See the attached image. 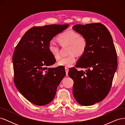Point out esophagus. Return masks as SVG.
Returning <instances> with one entry per match:
<instances>
[{
	"mask_svg": "<svg viewBox=\"0 0 125 125\" xmlns=\"http://www.w3.org/2000/svg\"><path fill=\"white\" fill-rule=\"evenodd\" d=\"M65 71H66V75H68V71H69V68L67 67L65 68Z\"/></svg>",
	"mask_w": 125,
	"mask_h": 125,
	"instance_id": "1",
	"label": "esophagus"
}]
</instances>
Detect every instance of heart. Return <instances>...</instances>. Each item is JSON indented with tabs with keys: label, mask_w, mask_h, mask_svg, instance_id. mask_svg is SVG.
Returning a JSON list of instances; mask_svg holds the SVG:
<instances>
[{
	"label": "heart",
	"mask_w": 125,
	"mask_h": 125,
	"mask_svg": "<svg viewBox=\"0 0 125 125\" xmlns=\"http://www.w3.org/2000/svg\"><path fill=\"white\" fill-rule=\"evenodd\" d=\"M57 40L61 46L69 45V55L63 57L58 62L59 66L70 67L76 61L75 55H81L85 52L88 42L85 37L72 30H69L62 33L57 37ZM48 50L51 54L56 59L60 57L59 45L53 41L48 44Z\"/></svg>",
	"instance_id": "b5f03b06"
}]
</instances>
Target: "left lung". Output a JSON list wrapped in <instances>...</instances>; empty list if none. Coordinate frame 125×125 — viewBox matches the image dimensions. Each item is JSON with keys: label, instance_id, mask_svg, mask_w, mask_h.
Returning a JSON list of instances; mask_svg holds the SVG:
<instances>
[{"label": "left lung", "instance_id": "1", "mask_svg": "<svg viewBox=\"0 0 125 125\" xmlns=\"http://www.w3.org/2000/svg\"><path fill=\"white\" fill-rule=\"evenodd\" d=\"M74 31L84 36L88 44L76 67L70 68L69 76L74 81L73 95L79 104L92 105L103 100L110 91L117 68V56L112 37L101 23L76 24Z\"/></svg>", "mask_w": 125, "mask_h": 125}]
</instances>
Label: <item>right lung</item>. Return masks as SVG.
Masks as SVG:
<instances>
[{
	"label": "right lung",
	"mask_w": 125,
	"mask_h": 125,
	"mask_svg": "<svg viewBox=\"0 0 125 125\" xmlns=\"http://www.w3.org/2000/svg\"><path fill=\"white\" fill-rule=\"evenodd\" d=\"M68 26V24L33 26L15 47L12 57L14 84L33 104L43 106L51 102L66 75L63 66L51 67L56 59L48 46L52 37Z\"/></svg>",
	"instance_id": "obj_1"
}]
</instances>
